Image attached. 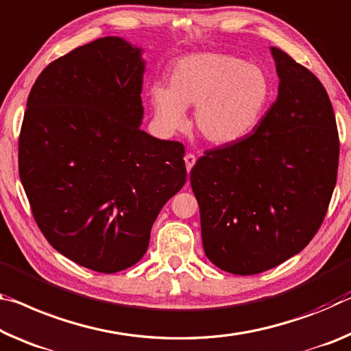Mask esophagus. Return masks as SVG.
<instances>
[{
  "instance_id": "34e87169",
  "label": "esophagus",
  "mask_w": 351,
  "mask_h": 351,
  "mask_svg": "<svg viewBox=\"0 0 351 351\" xmlns=\"http://www.w3.org/2000/svg\"><path fill=\"white\" fill-rule=\"evenodd\" d=\"M195 160H197L195 154L187 153V154L184 156V162H186V167H187V171H191V170H192V167L195 165Z\"/></svg>"
}]
</instances>
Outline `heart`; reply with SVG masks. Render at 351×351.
Returning a JSON list of instances; mask_svg holds the SVG:
<instances>
[{"label":"heart","instance_id":"obj_1","mask_svg":"<svg viewBox=\"0 0 351 351\" xmlns=\"http://www.w3.org/2000/svg\"><path fill=\"white\" fill-rule=\"evenodd\" d=\"M270 81L259 66L221 53H198L178 60L170 87L156 84L152 103L167 131L186 123V108L195 106L193 125L206 142H241L263 119L270 99Z\"/></svg>","mask_w":351,"mask_h":351}]
</instances>
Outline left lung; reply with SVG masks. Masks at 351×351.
<instances>
[{"label":"left lung","instance_id":"8db88e82","mask_svg":"<svg viewBox=\"0 0 351 351\" xmlns=\"http://www.w3.org/2000/svg\"><path fill=\"white\" fill-rule=\"evenodd\" d=\"M270 49L276 101L253 134L208 149L191 171L206 256L243 276L274 269L313 241L337 180L339 134L325 87Z\"/></svg>","mask_w":351,"mask_h":351}]
</instances>
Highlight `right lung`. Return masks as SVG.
Listing matches in <instances>:
<instances>
[{
  "label": "right lung",
  "instance_id": "1",
  "mask_svg": "<svg viewBox=\"0 0 351 351\" xmlns=\"http://www.w3.org/2000/svg\"><path fill=\"white\" fill-rule=\"evenodd\" d=\"M142 49L97 38L53 60L32 86L19 171L54 250L115 274L147 253L162 206L186 184L184 145L141 130Z\"/></svg>",
  "mask_w": 351,
  "mask_h": 351
}]
</instances>
